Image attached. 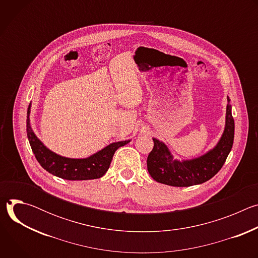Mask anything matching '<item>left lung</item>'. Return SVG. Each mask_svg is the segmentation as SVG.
Returning a JSON list of instances; mask_svg holds the SVG:
<instances>
[{"instance_id": "obj_1", "label": "left lung", "mask_w": 258, "mask_h": 258, "mask_svg": "<svg viewBox=\"0 0 258 258\" xmlns=\"http://www.w3.org/2000/svg\"><path fill=\"white\" fill-rule=\"evenodd\" d=\"M230 101L228 97L224 134L214 148L203 156L192 160H175L164 143L153 139L154 147L147 158V168L153 179L172 187H190L205 182L220 170L234 143L235 122Z\"/></svg>"}]
</instances>
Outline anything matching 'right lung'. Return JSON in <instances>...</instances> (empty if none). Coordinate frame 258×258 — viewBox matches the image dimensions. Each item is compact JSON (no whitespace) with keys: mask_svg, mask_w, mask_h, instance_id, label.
Wrapping results in <instances>:
<instances>
[{"mask_svg":"<svg viewBox=\"0 0 258 258\" xmlns=\"http://www.w3.org/2000/svg\"><path fill=\"white\" fill-rule=\"evenodd\" d=\"M29 112L30 105L27 109V119H26V133L27 138L31 147V150L42 165L48 172L68 180H85L94 179L103 176L108 170L110 163L115 151L126 145L128 141L116 142L108 145L104 149L98 153L85 158V159H72L62 157L49 150L47 147L36 138L31 130L29 123Z\"/></svg>","mask_w":258,"mask_h":258,"instance_id":"add662e5","label":"right lung"}]
</instances>
